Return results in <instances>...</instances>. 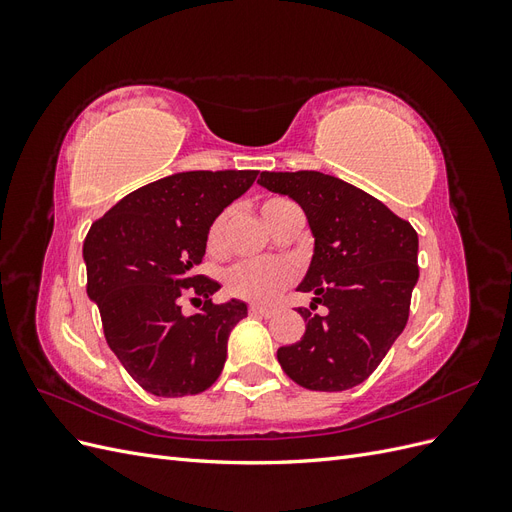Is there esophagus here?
<instances>
[{
    "label": "esophagus",
    "instance_id": "esophagus-1",
    "mask_svg": "<svg viewBox=\"0 0 512 512\" xmlns=\"http://www.w3.org/2000/svg\"><path fill=\"white\" fill-rule=\"evenodd\" d=\"M247 312H250V316H256V318H269V316L275 314V309L262 307V305H250V307H247Z\"/></svg>",
    "mask_w": 512,
    "mask_h": 512
}]
</instances>
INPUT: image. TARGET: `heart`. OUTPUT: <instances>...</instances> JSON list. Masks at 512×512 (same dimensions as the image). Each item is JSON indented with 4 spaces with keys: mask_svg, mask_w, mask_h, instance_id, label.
Instances as JSON below:
<instances>
[{
    "mask_svg": "<svg viewBox=\"0 0 512 512\" xmlns=\"http://www.w3.org/2000/svg\"><path fill=\"white\" fill-rule=\"evenodd\" d=\"M294 209V203L282 196H271L260 203V213L269 228L280 224L284 215ZM230 211H222L207 232V245L211 250H220L224 245ZM297 280V267L290 260H241L224 273V284L230 294L254 303H269L277 294L286 290Z\"/></svg>",
    "mask_w": 512,
    "mask_h": 512,
    "instance_id": "heart-1",
    "label": "heart"
}]
</instances>
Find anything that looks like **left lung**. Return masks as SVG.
<instances>
[{"instance_id":"left-lung-1","label":"left lung","mask_w":512,"mask_h":512,"mask_svg":"<svg viewBox=\"0 0 512 512\" xmlns=\"http://www.w3.org/2000/svg\"><path fill=\"white\" fill-rule=\"evenodd\" d=\"M269 192L299 203L314 232V258L299 307L305 335L277 350L286 376L309 391H346L367 380L406 329L418 280V235L378 198L318 173H260ZM318 304L328 307L320 317Z\"/></svg>"}]
</instances>
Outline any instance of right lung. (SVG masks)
<instances>
[{
	"label": "right lung",
	"mask_w": 512,
	"mask_h": 512,
	"mask_svg": "<svg viewBox=\"0 0 512 512\" xmlns=\"http://www.w3.org/2000/svg\"><path fill=\"white\" fill-rule=\"evenodd\" d=\"M258 170H190L134 190L91 224L83 258L106 344L128 374L158 397L207 391L226 361L228 335L247 316L218 282L196 275L211 222L250 190ZM190 296L199 312L185 317Z\"/></svg>",
	"instance_id": "1"
}]
</instances>
